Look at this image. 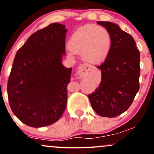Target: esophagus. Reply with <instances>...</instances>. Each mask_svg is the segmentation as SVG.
<instances>
[{"mask_svg":"<svg viewBox=\"0 0 154 154\" xmlns=\"http://www.w3.org/2000/svg\"><path fill=\"white\" fill-rule=\"evenodd\" d=\"M90 69H91V66L87 64H82L80 66H79L78 69H77V73L82 74V73H86L88 72Z\"/></svg>","mask_w":154,"mask_h":154,"instance_id":"esophagus-1","label":"esophagus"}]
</instances>
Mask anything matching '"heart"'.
Wrapping results in <instances>:
<instances>
[{
	"mask_svg": "<svg viewBox=\"0 0 154 154\" xmlns=\"http://www.w3.org/2000/svg\"><path fill=\"white\" fill-rule=\"evenodd\" d=\"M70 54L82 53L86 62L98 64L106 58L112 45L110 33L105 27L88 24L79 27L70 37L68 43Z\"/></svg>",
	"mask_w": 154,
	"mask_h": 154,
	"instance_id": "obj_1",
	"label": "heart"
}]
</instances>
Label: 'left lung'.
Returning <instances> with one entry per match:
<instances>
[{
  "mask_svg": "<svg viewBox=\"0 0 154 154\" xmlns=\"http://www.w3.org/2000/svg\"><path fill=\"white\" fill-rule=\"evenodd\" d=\"M109 32L110 52L101 65V80L88 94L91 107L102 117L114 118L130 108L139 89L140 53L130 34L110 22H97Z\"/></svg>",
  "mask_w": 154,
  "mask_h": 154,
  "instance_id": "8db88e82",
  "label": "left lung"
}]
</instances>
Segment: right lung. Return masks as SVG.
I'll return each mask as SVG.
<instances>
[{
	"instance_id": "obj_1",
	"label": "right lung",
	"mask_w": 154,
	"mask_h": 154,
	"mask_svg": "<svg viewBox=\"0 0 154 154\" xmlns=\"http://www.w3.org/2000/svg\"><path fill=\"white\" fill-rule=\"evenodd\" d=\"M67 29L53 23L32 34L17 51L8 80L10 106L32 128L58 121L67 106L72 67L63 66Z\"/></svg>"
}]
</instances>
